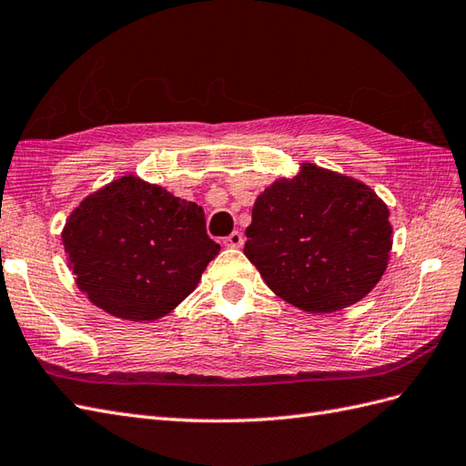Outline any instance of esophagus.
<instances>
[{
  "mask_svg": "<svg viewBox=\"0 0 466 466\" xmlns=\"http://www.w3.org/2000/svg\"><path fill=\"white\" fill-rule=\"evenodd\" d=\"M222 242L226 248H240L244 244V236L240 232H232L230 236H226Z\"/></svg>",
  "mask_w": 466,
  "mask_h": 466,
  "instance_id": "1",
  "label": "esophagus"
}]
</instances>
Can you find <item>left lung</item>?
<instances>
[{
  "instance_id": "8db88e82",
  "label": "left lung",
  "mask_w": 466,
  "mask_h": 466,
  "mask_svg": "<svg viewBox=\"0 0 466 466\" xmlns=\"http://www.w3.org/2000/svg\"><path fill=\"white\" fill-rule=\"evenodd\" d=\"M246 258L281 299L311 313L360 301L384 276L388 207L356 178L303 163L256 198Z\"/></svg>"
}]
</instances>
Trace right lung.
<instances>
[{"label": "right lung", "mask_w": 466, "mask_h": 466, "mask_svg": "<svg viewBox=\"0 0 466 466\" xmlns=\"http://www.w3.org/2000/svg\"><path fill=\"white\" fill-rule=\"evenodd\" d=\"M63 244L88 299L129 320L171 313L220 249L198 205L134 175L82 200L66 220Z\"/></svg>", "instance_id": "right-lung-1"}]
</instances>
